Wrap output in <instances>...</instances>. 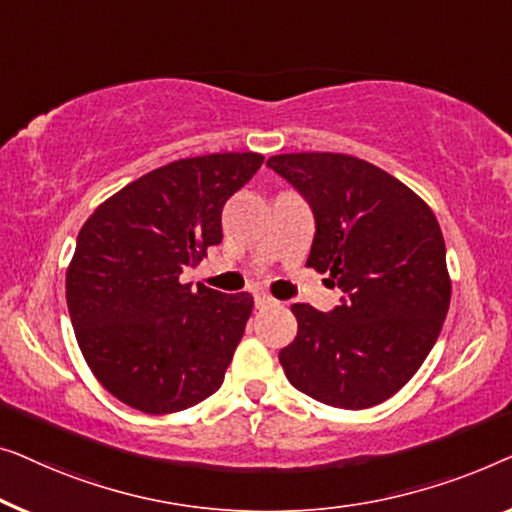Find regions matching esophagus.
<instances>
[{
	"mask_svg": "<svg viewBox=\"0 0 512 512\" xmlns=\"http://www.w3.org/2000/svg\"><path fill=\"white\" fill-rule=\"evenodd\" d=\"M273 304H278V301L273 299V297H269V294H266V292H257L255 294V306L257 308H266V306H273Z\"/></svg>",
	"mask_w": 512,
	"mask_h": 512,
	"instance_id": "34e87169",
	"label": "esophagus"
}]
</instances>
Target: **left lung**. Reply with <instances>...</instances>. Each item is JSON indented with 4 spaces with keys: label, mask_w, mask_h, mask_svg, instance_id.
<instances>
[{
    "label": "left lung",
    "mask_w": 512,
    "mask_h": 512,
    "mask_svg": "<svg viewBox=\"0 0 512 512\" xmlns=\"http://www.w3.org/2000/svg\"><path fill=\"white\" fill-rule=\"evenodd\" d=\"M266 164L313 208L306 266L345 292L331 313L292 304L299 329L278 355L285 376L327 406H378L415 376L448 315L452 283L436 215L359 157L287 153Z\"/></svg>",
    "instance_id": "left-lung-1"
}]
</instances>
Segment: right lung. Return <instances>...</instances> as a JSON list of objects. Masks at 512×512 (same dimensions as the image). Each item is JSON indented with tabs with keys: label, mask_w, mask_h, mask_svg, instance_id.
<instances>
[{
	"label": "right lung",
	"mask_w": 512,
	"mask_h": 512,
	"mask_svg": "<svg viewBox=\"0 0 512 512\" xmlns=\"http://www.w3.org/2000/svg\"><path fill=\"white\" fill-rule=\"evenodd\" d=\"M264 157L213 153L136 178L85 220L67 269V306L85 362L115 399L148 415L178 413L225 380L248 292L181 283L222 241V206Z\"/></svg>",
	"instance_id": "obj_1"
}]
</instances>
